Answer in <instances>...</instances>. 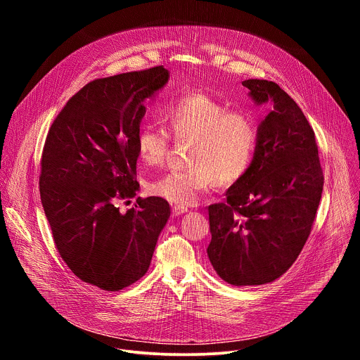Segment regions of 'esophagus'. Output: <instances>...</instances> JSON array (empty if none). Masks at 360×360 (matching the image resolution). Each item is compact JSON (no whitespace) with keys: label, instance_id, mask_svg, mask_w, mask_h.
<instances>
[{"label":"esophagus","instance_id":"esophagus-1","mask_svg":"<svg viewBox=\"0 0 360 360\" xmlns=\"http://www.w3.org/2000/svg\"><path fill=\"white\" fill-rule=\"evenodd\" d=\"M185 212H188V208H185V207H178V205L172 207V215L174 217H179V215H182Z\"/></svg>","mask_w":360,"mask_h":360}]
</instances>
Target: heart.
<instances>
[{"instance_id": "obj_1", "label": "heart", "mask_w": 360, "mask_h": 360, "mask_svg": "<svg viewBox=\"0 0 360 360\" xmlns=\"http://www.w3.org/2000/svg\"><path fill=\"white\" fill-rule=\"evenodd\" d=\"M165 128L146 125L136 135L138 160L143 167L160 165L175 142L191 141L188 168L171 171L149 182L148 191L178 207H191L212 188L232 186L250 169L259 131L250 115L229 110L225 102L202 92L184 94L162 110Z\"/></svg>"}]
</instances>
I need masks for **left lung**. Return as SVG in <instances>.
<instances>
[{"label": "left lung", "mask_w": 360, "mask_h": 360, "mask_svg": "<svg viewBox=\"0 0 360 360\" xmlns=\"http://www.w3.org/2000/svg\"><path fill=\"white\" fill-rule=\"evenodd\" d=\"M249 95L271 112L248 174L208 207L207 249L217 274L235 286L283 275L311 235L323 191L316 138L296 102L275 82L246 79Z\"/></svg>", "instance_id": "8db88e82"}]
</instances>
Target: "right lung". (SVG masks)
<instances>
[{
    "instance_id": "right-lung-1",
    "label": "right lung",
    "mask_w": 360,
    "mask_h": 360,
    "mask_svg": "<svg viewBox=\"0 0 360 360\" xmlns=\"http://www.w3.org/2000/svg\"><path fill=\"white\" fill-rule=\"evenodd\" d=\"M169 78L162 65L88 82L51 125L41 157L39 193L63 261L81 281L121 290L150 264L171 210L160 196L134 198L142 102Z\"/></svg>"
}]
</instances>
